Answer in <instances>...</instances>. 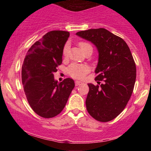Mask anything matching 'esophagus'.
<instances>
[{"mask_svg": "<svg viewBox=\"0 0 151 151\" xmlns=\"http://www.w3.org/2000/svg\"><path fill=\"white\" fill-rule=\"evenodd\" d=\"M83 83L81 82L80 81H75V85L76 86H79V85H81V84H82Z\"/></svg>", "mask_w": 151, "mask_h": 151, "instance_id": "esophagus-1", "label": "esophagus"}]
</instances>
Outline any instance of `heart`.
I'll return each mask as SVG.
<instances>
[{
  "label": "heart",
  "instance_id": "b5f03b06",
  "mask_svg": "<svg viewBox=\"0 0 151 151\" xmlns=\"http://www.w3.org/2000/svg\"><path fill=\"white\" fill-rule=\"evenodd\" d=\"M79 48L82 52L89 48H92L91 45L86 42H80L79 43ZM69 51L68 45H65L63 49V56L67 57ZM89 72V67L86 65H79V64H72L67 69V72L72 77L76 79H81L85 76V74Z\"/></svg>",
  "mask_w": 151,
  "mask_h": 151
}]
</instances>
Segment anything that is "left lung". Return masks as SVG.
Here are the masks:
<instances>
[{
  "label": "left lung",
  "instance_id": "1",
  "mask_svg": "<svg viewBox=\"0 0 151 151\" xmlns=\"http://www.w3.org/2000/svg\"><path fill=\"white\" fill-rule=\"evenodd\" d=\"M91 42L98 50L95 79L104 81L94 86L88 84L87 111L93 119L107 122L123 111L133 93L136 78V64L131 50L122 38L104 28L90 29L76 33Z\"/></svg>",
  "mask_w": 151,
  "mask_h": 151
}]
</instances>
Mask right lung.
Wrapping results in <instances>:
<instances>
[{
    "label": "right lung",
    "instance_id": "right-lung-1",
    "mask_svg": "<svg viewBox=\"0 0 151 151\" xmlns=\"http://www.w3.org/2000/svg\"><path fill=\"white\" fill-rule=\"evenodd\" d=\"M67 31L52 30L31 46L22 67V83L32 110L43 118H52L65 108L74 87L72 79L58 82L54 78L62 62Z\"/></svg>",
    "mask_w": 151,
    "mask_h": 151
}]
</instances>
